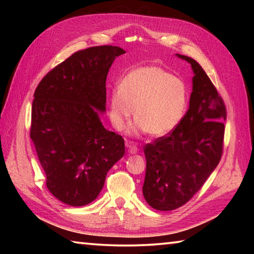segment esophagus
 Returning a JSON list of instances; mask_svg holds the SVG:
<instances>
[{
    "instance_id": "34e87169",
    "label": "esophagus",
    "mask_w": 254,
    "mask_h": 254,
    "mask_svg": "<svg viewBox=\"0 0 254 254\" xmlns=\"http://www.w3.org/2000/svg\"><path fill=\"white\" fill-rule=\"evenodd\" d=\"M127 147L128 150V153H131V154H135V153H137V151H139V149H137L136 145L132 144V143H127Z\"/></svg>"
}]
</instances>
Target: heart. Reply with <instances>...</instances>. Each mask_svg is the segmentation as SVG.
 <instances>
[{
  "instance_id": "heart-1",
  "label": "heart",
  "mask_w": 254,
  "mask_h": 254,
  "mask_svg": "<svg viewBox=\"0 0 254 254\" xmlns=\"http://www.w3.org/2000/svg\"><path fill=\"white\" fill-rule=\"evenodd\" d=\"M187 104V87L179 77L161 67L144 66L127 72L120 88L112 91L109 117L113 127L121 131L135 110L136 120L128 133L162 136L179 126Z\"/></svg>"
}]
</instances>
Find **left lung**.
Returning a JSON list of instances; mask_svg holds the SVG:
<instances>
[{"label": "left lung", "instance_id": "left-lung-1", "mask_svg": "<svg viewBox=\"0 0 254 254\" xmlns=\"http://www.w3.org/2000/svg\"><path fill=\"white\" fill-rule=\"evenodd\" d=\"M176 56L190 64L192 92L179 126L144 147L142 192L158 210L178 208L199 190L221 160L224 139L226 109L222 97L196 60Z\"/></svg>", "mask_w": 254, "mask_h": 254}]
</instances>
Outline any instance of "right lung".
I'll return each mask as SVG.
<instances>
[{
  "mask_svg": "<svg viewBox=\"0 0 254 254\" xmlns=\"http://www.w3.org/2000/svg\"><path fill=\"white\" fill-rule=\"evenodd\" d=\"M117 46L77 51L49 71L34 92L30 136L45 171L47 188L70 206L92 203L109 170L124 156L121 135L106 130V76Z\"/></svg>",
  "mask_w": 254,
  "mask_h": 254,
  "instance_id": "1",
  "label": "right lung"
}]
</instances>
